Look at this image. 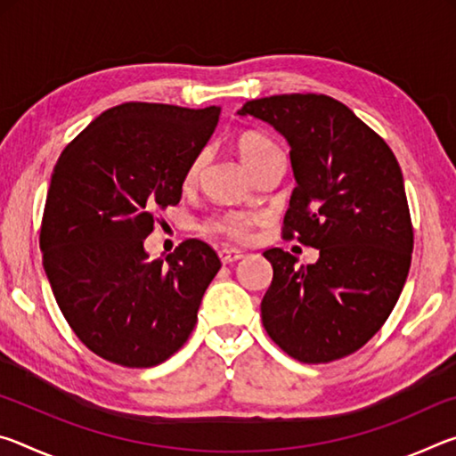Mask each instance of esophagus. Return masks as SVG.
Masks as SVG:
<instances>
[{"label":"esophagus","instance_id":"esophagus-1","mask_svg":"<svg viewBox=\"0 0 456 456\" xmlns=\"http://www.w3.org/2000/svg\"><path fill=\"white\" fill-rule=\"evenodd\" d=\"M243 257V253L239 249H231V247H223L219 249V259L223 264H233V261H239Z\"/></svg>","mask_w":456,"mask_h":456}]
</instances>
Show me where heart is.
Masks as SVG:
<instances>
[{
  "instance_id": "heart-1",
  "label": "heart",
  "mask_w": 456,
  "mask_h": 456,
  "mask_svg": "<svg viewBox=\"0 0 456 456\" xmlns=\"http://www.w3.org/2000/svg\"><path fill=\"white\" fill-rule=\"evenodd\" d=\"M235 149L239 152V159L243 160V165L251 175L265 163H269V160L281 157L277 144L272 141V138L261 133H243L237 138ZM203 163H205V152H199L197 157L189 163L187 171H184V184H192L199 179ZM253 221H256V217L249 213L227 211V213L213 215V217L205 223V229L209 231V233L227 237L231 241H245V239L249 237Z\"/></svg>"
}]
</instances>
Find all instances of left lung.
Instances as JSON below:
<instances>
[{
    "label": "left lung",
    "instance_id": "left-lung-1",
    "mask_svg": "<svg viewBox=\"0 0 456 456\" xmlns=\"http://www.w3.org/2000/svg\"><path fill=\"white\" fill-rule=\"evenodd\" d=\"M237 114L267 122L288 141L297 184L283 237L320 251L302 267L280 247L264 253L273 267L264 328L305 364L350 356L388 320L411 269L414 233L395 152L326 94L257 98Z\"/></svg>",
    "mask_w": 456,
    "mask_h": 456
}]
</instances>
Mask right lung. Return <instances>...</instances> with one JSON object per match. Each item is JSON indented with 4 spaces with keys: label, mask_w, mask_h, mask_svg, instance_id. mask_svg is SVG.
<instances>
[{
    "label": "right lung",
    "mask_w": 456,
    "mask_h": 456,
    "mask_svg": "<svg viewBox=\"0 0 456 456\" xmlns=\"http://www.w3.org/2000/svg\"><path fill=\"white\" fill-rule=\"evenodd\" d=\"M219 106L126 102L108 108L60 154L45 199L40 249L53 297L100 358L157 366L187 342L221 269L187 239L149 259L157 213L176 205L184 171L219 122Z\"/></svg>",
    "instance_id": "1"
}]
</instances>
